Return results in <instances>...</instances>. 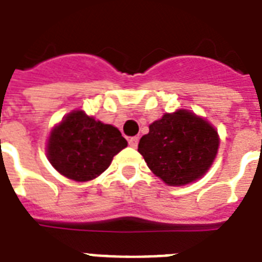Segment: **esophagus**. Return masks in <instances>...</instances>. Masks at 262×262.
I'll list each match as a JSON object with an SVG mask.
<instances>
[{"instance_id":"34e87169","label":"esophagus","mask_w":262,"mask_h":262,"mask_svg":"<svg viewBox=\"0 0 262 262\" xmlns=\"http://www.w3.org/2000/svg\"><path fill=\"white\" fill-rule=\"evenodd\" d=\"M138 143H139V138H138V136H134V138H129V140H128V144L131 147H133V148H136V147H138Z\"/></svg>"}]
</instances>
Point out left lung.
I'll use <instances>...</instances> for the list:
<instances>
[{"mask_svg":"<svg viewBox=\"0 0 262 262\" xmlns=\"http://www.w3.org/2000/svg\"><path fill=\"white\" fill-rule=\"evenodd\" d=\"M138 151L151 171L168 186H185L202 178L220 147L217 129L189 110L165 114L148 126Z\"/></svg>","mask_w":262,"mask_h":262,"instance_id":"1","label":"left lung"}]
</instances>
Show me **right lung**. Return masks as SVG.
I'll list each match as a JSON object with an SVG mask.
<instances>
[{
  "label": "right lung",
  "mask_w": 262,
  "mask_h": 262,
  "mask_svg": "<svg viewBox=\"0 0 262 262\" xmlns=\"http://www.w3.org/2000/svg\"><path fill=\"white\" fill-rule=\"evenodd\" d=\"M126 147L127 140L116 127L75 110L52 128L47 157L61 175L87 182L104 172L114 157Z\"/></svg>",
  "instance_id": "right-lung-1"
}]
</instances>
